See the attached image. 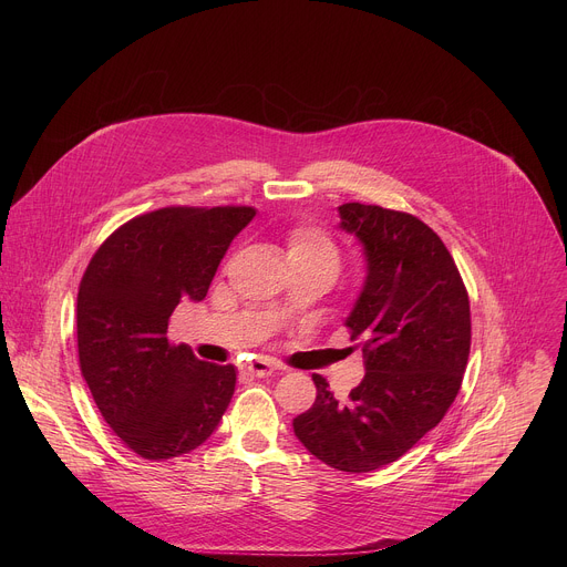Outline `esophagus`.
<instances>
[{"mask_svg":"<svg viewBox=\"0 0 567 567\" xmlns=\"http://www.w3.org/2000/svg\"><path fill=\"white\" fill-rule=\"evenodd\" d=\"M274 370H276V365L267 359H256L247 365V374H251V377H269Z\"/></svg>","mask_w":567,"mask_h":567,"instance_id":"obj_1","label":"esophagus"}]
</instances>
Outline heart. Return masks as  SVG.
<instances>
[{"mask_svg": "<svg viewBox=\"0 0 567 567\" xmlns=\"http://www.w3.org/2000/svg\"><path fill=\"white\" fill-rule=\"evenodd\" d=\"M287 258L291 267L326 271L337 278L341 269V249L337 239L322 228L300 224L287 233Z\"/></svg>", "mask_w": 567, "mask_h": 567, "instance_id": "heart-1", "label": "heart"}]
</instances>
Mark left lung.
<instances>
[{"instance_id":"obj_1","label":"left lung","mask_w":567,"mask_h":567,"mask_svg":"<svg viewBox=\"0 0 567 567\" xmlns=\"http://www.w3.org/2000/svg\"><path fill=\"white\" fill-rule=\"evenodd\" d=\"M339 213L368 256V280L346 322L365 377L339 399L326 377L311 374L316 401L293 420V433L332 468L368 473L411 451L449 413L468 361L471 307L429 224L359 202Z\"/></svg>"}]
</instances>
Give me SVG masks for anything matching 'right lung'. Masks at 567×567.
<instances>
[{
	"instance_id": "right-lung-1",
	"label": "right lung",
	"mask_w": 567,
	"mask_h": 567,
	"mask_svg": "<svg viewBox=\"0 0 567 567\" xmlns=\"http://www.w3.org/2000/svg\"><path fill=\"white\" fill-rule=\"evenodd\" d=\"M251 206H166L121 224L78 287V361L103 420L145 460L195 451L228 409L237 372L168 339L182 298L204 300Z\"/></svg>"
}]
</instances>
